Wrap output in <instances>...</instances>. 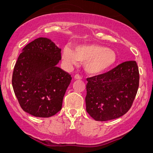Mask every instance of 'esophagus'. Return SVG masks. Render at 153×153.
Returning a JSON list of instances; mask_svg holds the SVG:
<instances>
[{"mask_svg":"<svg viewBox=\"0 0 153 153\" xmlns=\"http://www.w3.org/2000/svg\"><path fill=\"white\" fill-rule=\"evenodd\" d=\"M74 80H81V76H80V75H79V74H76L74 76Z\"/></svg>","mask_w":153,"mask_h":153,"instance_id":"1","label":"esophagus"}]
</instances>
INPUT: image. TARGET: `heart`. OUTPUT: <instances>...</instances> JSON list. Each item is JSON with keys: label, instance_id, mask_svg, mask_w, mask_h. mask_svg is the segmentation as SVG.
I'll return each instance as SVG.
<instances>
[{"label": "heart", "instance_id": "b5f03b06", "mask_svg": "<svg viewBox=\"0 0 153 153\" xmlns=\"http://www.w3.org/2000/svg\"><path fill=\"white\" fill-rule=\"evenodd\" d=\"M75 51L65 47L62 58L69 68L76 66L79 61L85 62V70L90 74H99L114 66L117 60V55L114 50L105 46L95 44L77 45Z\"/></svg>", "mask_w": 153, "mask_h": 153}]
</instances>
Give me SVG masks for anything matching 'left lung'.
Segmentation results:
<instances>
[{"instance_id": "left-lung-1", "label": "left lung", "mask_w": 153, "mask_h": 153, "mask_svg": "<svg viewBox=\"0 0 153 153\" xmlns=\"http://www.w3.org/2000/svg\"><path fill=\"white\" fill-rule=\"evenodd\" d=\"M87 81L86 111L97 121L114 120L131 106L139 88V68L135 61H127Z\"/></svg>"}]
</instances>
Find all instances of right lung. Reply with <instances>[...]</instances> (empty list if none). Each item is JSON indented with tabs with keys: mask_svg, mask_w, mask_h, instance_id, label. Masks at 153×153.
<instances>
[{
	"mask_svg": "<svg viewBox=\"0 0 153 153\" xmlns=\"http://www.w3.org/2000/svg\"><path fill=\"white\" fill-rule=\"evenodd\" d=\"M60 51L47 37H39L23 49L14 66L12 83L25 112L49 118L61 110L72 77L57 66L61 60Z\"/></svg>",
	"mask_w": 153,
	"mask_h": 153,
	"instance_id": "1",
	"label": "right lung"
}]
</instances>
